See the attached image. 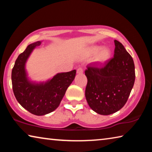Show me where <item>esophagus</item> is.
<instances>
[{"label":"esophagus","instance_id":"obj_1","mask_svg":"<svg viewBox=\"0 0 152 152\" xmlns=\"http://www.w3.org/2000/svg\"><path fill=\"white\" fill-rule=\"evenodd\" d=\"M83 72H84L83 68H81V67H80V68H78V69H77V74H80L83 73Z\"/></svg>","mask_w":152,"mask_h":152}]
</instances>
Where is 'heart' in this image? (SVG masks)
Listing matches in <instances>:
<instances>
[{
  "instance_id": "obj_1",
  "label": "heart",
  "mask_w": 152,
  "mask_h": 152,
  "mask_svg": "<svg viewBox=\"0 0 152 152\" xmlns=\"http://www.w3.org/2000/svg\"><path fill=\"white\" fill-rule=\"evenodd\" d=\"M87 55L92 56L94 55V61L99 64H104L110 58L111 52L108 48L103 47L100 48L99 46H93L88 50Z\"/></svg>"
}]
</instances>
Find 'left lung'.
Masks as SVG:
<instances>
[{
  "mask_svg": "<svg viewBox=\"0 0 152 152\" xmlns=\"http://www.w3.org/2000/svg\"><path fill=\"white\" fill-rule=\"evenodd\" d=\"M115 42L114 57L103 66L89 64L85 70L88 82L85 96L98 114L109 115L124 106L135 82V65L121 43Z\"/></svg>",
  "mask_w": 152,
  "mask_h": 152,
  "instance_id": "left-lung-1",
  "label": "left lung"
}]
</instances>
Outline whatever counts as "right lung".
Segmentation results:
<instances>
[{"instance_id":"1","label":"right lung","mask_w":152,"mask_h":152,"mask_svg":"<svg viewBox=\"0 0 152 152\" xmlns=\"http://www.w3.org/2000/svg\"><path fill=\"white\" fill-rule=\"evenodd\" d=\"M41 45L37 42L29 45L18 56L12 70V91L19 103L33 115L41 116L58 107L68 86L76 76V70L58 73L45 82L30 81L25 70V64L34 49Z\"/></svg>"}]
</instances>
